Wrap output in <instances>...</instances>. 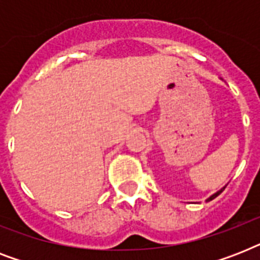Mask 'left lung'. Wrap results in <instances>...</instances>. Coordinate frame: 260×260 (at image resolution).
<instances>
[{"instance_id":"obj_1","label":"left lung","mask_w":260,"mask_h":260,"mask_svg":"<svg viewBox=\"0 0 260 260\" xmlns=\"http://www.w3.org/2000/svg\"><path fill=\"white\" fill-rule=\"evenodd\" d=\"M224 189H225V186H224V187H222V189L218 190V191H216V193H214V194H212V196H210V197L208 198V200H206V202H208V201H212V200H213V198L217 197L218 194H221V193H222V190H224Z\"/></svg>"}]
</instances>
